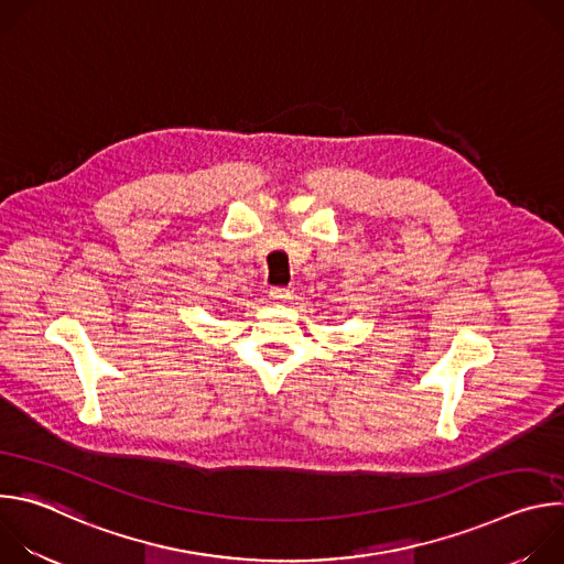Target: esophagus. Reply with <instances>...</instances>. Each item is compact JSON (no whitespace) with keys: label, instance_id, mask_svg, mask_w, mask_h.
<instances>
[{"label":"esophagus","instance_id":"1","mask_svg":"<svg viewBox=\"0 0 564 564\" xmlns=\"http://www.w3.org/2000/svg\"><path fill=\"white\" fill-rule=\"evenodd\" d=\"M292 296V292L288 290V288H281V285H274V288H270V299L272 301H285V299H290Z\"/></svg>","mask_w":564,"mask_h":564}]
</instances>
